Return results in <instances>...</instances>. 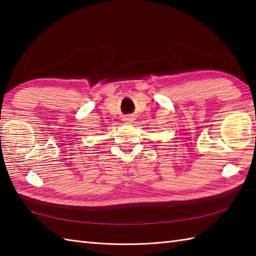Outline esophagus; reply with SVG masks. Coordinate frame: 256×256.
I'll use <instances>...</instances> for the list:
<instances>
[{"mask_svg":"<svg viewBox=\"0 0 256 256\" xmlns=\"http://www.w3.org/2000/svg\"><path fill=\"white\" fill-rule=\"evenodd\" d=\"M129 119H130V118H129Z\"/></svg>","mask_w":256,"mask_h":256,"instance_id":"1","label":"esophagus"}]
</instances>
